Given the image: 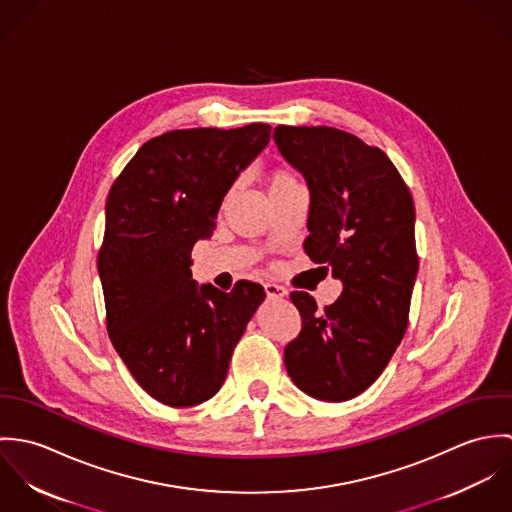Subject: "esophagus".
<instances>
[{
    "instance_id": "1",
    "label": "esophagus",
    "mask_w": 512,
    "mask_h": 512,
    "mask_svg": "<svg viewBox=\"0 0 512 512\" xmlns=\"http://www.w3.org/2000/svg\"><path fill=\"white\" fill-rule=\"evenodd\" d=\"M264 290H266V295H268L270 299H282V297L288 295V290H286L284 286L274 284V282H268V284L264 286Z\"/></svg>"
}]
</instances>
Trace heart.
I'll return each mask as SVG.
<instances>
[{"mask_svg":"<svg viewBox=\"0 0 512 512\" xmlns=\"http://www.w3.org/2000/svg\"><path fill=\"white\" fill-rule=\"evenodd\" d=\"M266 185H268V193H274V191H280V189H288L293 185H299V181H297L295 173L288 165H280L270 173Z\"/></svg>","mask_w":512,"mask_h":512,"instance_id":"obj_1","label":"heart"}]
</instances>
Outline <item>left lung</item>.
<instances>
[{
    "mask_svg": "<svg viewBox=\"0 0 512 512\" xmlns=\"http://www.w3.org/2000/svg\"><path fill=\"white\" fill-rule=\"evenodd\" d=\"M274 140L309 185L303 250L343 282L323 309L309 293H290L301 331L286 345V368L317 400H351L382 374L408 329L418 274L414 201L388 155L355 134L276 126Z\"/></svg>",
    "mask_w": 512,
    "mask_h": 512,
    "instance_id": "left-lung-1",
    "label": "left lung"
}]
</instances>
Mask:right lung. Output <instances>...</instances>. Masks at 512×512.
Listing matches in <instances>:
<instances>
[{"mask_svg":"<svg viewBox=\"0 0 512 512\" xmlns=\"http://www.w3.org/2000/svg\"><path fill=\"white\" fill-rule=\"evenodd\" d=\"M270 132L262 122L165 132L138 149L108 193L98 250L106 329L138 384L165 406H195L219 392L266 297L250 280L230 293L197 288L191 250L213 234L226 191Z\"/></svg>","mask_w":512,"mask_h":512,"instance_id":"1","label":"right lung"}]
</instances>
